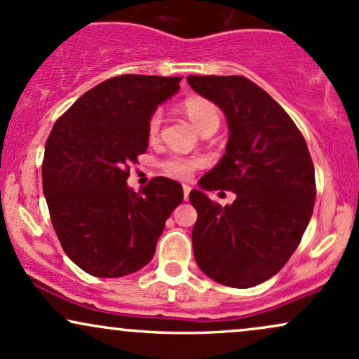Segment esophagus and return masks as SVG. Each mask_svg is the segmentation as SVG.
Returning <instances> with one entry per match:
<instances>
[{"instance_id":"1","label":"esophagus","mask_w":359,"mask_h":359,"mask_svg":"<svg viewBox=\"0 0 359 359\" xmlns=\"http://www.w3.org/2000/svg\"><path fill=\"white\" fill-rule=\"evenodd\" d=\"M182 189H184V198H185V201H187V198H189V194H191V185L184 184V185H182Z\"/></svg>"}]
</instances>
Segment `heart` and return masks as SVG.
I'll use <instances>...</instances> for the list:
<instances>
[{
  "label": "heart",
  "mask_w": 359,
  "mask_h": 359,
  "mask_svg": "<svg viewBox=\"0 0 359 359\" xmlns=\"http://www.w3.org/2000/svg\"><path fill=\"white\" fill-rule=\"evenodd\" d=\"M182 109L185 114L189 115V118L192 120V123L201 130L202 133L209 130H217L219 123H221V115H219L217 107L212 102L205 100L202 97H191L182 103ZM161 123H162V114L161 111H155L150 116L149 125H147V133H149L150 140H155L161 132ZM202 165V161L197 157H184V155H170L165 161H162L161 167L163 174L168 177H174V179H189L194 174V170Z\"/></svg>",
  "instance_id": "1"
}]
</instances>
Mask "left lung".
Wrapping results in <instances>:
<instances>
[{"instance_id":"8db88e82","label":"left lung","mask_w":359,"mask_h":359,"mask_svg":"<svg viewBox=\"0 0 359 359\" xmlns=\"http://www.w3.org/2000/svg\"><path fill=\"white\" fill-rule=\"evenodd\" d=\"M227 118L226 154L192 191L196 262L231 287H252L278 274L301 243L316 201L314 165L304 137L283 107L244 76H187ZM232 190L222 208L205 190Z\"/></svg>"}]
</instances>
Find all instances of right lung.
Instances as JSON below:
<instances>
[{
	"instance_id": "right-lung-1",
	"label": "right lung",
	"mask_w": 359,
	"mask_h": 359,
	"mask_svg": "<svg viewBox=\"0 0 359 359\" xmlns=\"http://www.w3.org/2000/svg\"><path fill=\"white\" fill-rule=\"evenodd\" d=\"M180 76L120 75L102 81L56 120L41 177L51 224L67 256L97 278L149 264L182 185L155 177L133 192L130 165L149 147L150 116L179 92Z\"/></svg>"
}]
</instances>
